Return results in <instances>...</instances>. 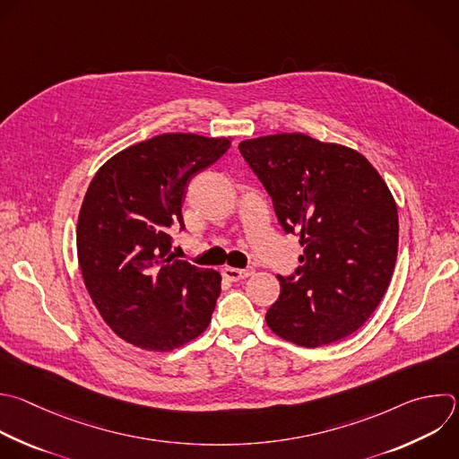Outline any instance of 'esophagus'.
<instances>
[{
    "label": "esophagus",
    "instance_id": "1",
    "mask_svg": "<svg viewBox=\"0 0 459 459\" xmlns=\"http://www.w3.org/2000/svg\"><path fill=\"white\" fill-rule=\"evenodd\" d=\"M221 273H223V277L227 279V281H232V282H236V281H241V279H247V277H250L252 275V270H241V268H232V266H225L223 270H221Z\"/></svg>",
    "mask_w": 459,
    "mask_h": 459
}]
</instances>
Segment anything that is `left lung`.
<instances>
[{
	"label": "left lung",
	"instance_id": "8db88e82",
	"mask_svg": "<svg viewBox=\"0 0 459 459\" xmlns=\"http://www.w3.org/2000/svg\"><path fill=\"white\" fill-rule=\"evenodd\" d=\"M239 151L302 248L295 275L279 277L268 328L302 348L351 335L377 310L396 264L398 211L387 184L362 152L304 133L243 140Z\"/></svg>",
	"mask_w": 459,
	"mask_h": 459
}]
</instances>
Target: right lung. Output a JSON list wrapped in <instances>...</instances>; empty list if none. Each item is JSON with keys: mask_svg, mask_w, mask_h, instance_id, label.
Wrapping results in <instances>:
<instances>
[{"mask_svg": "<svg viewBox=\"0 0 459 459\" xmlns=\"http://www.w3.org/2000/svg\"><path fill=\"white\" fill-rule=\"evenodd\" d=\"M232 138L164 133L129 145L95 173L77 220V259L104 323L145 351H173L200 337L221 291L216 270L171 255L189 180Z\"/></svg>", "mask_w": 459, "mask_h": 459, "instance_id": "right-lung-1", "label": "right lung"}]
</instances>
